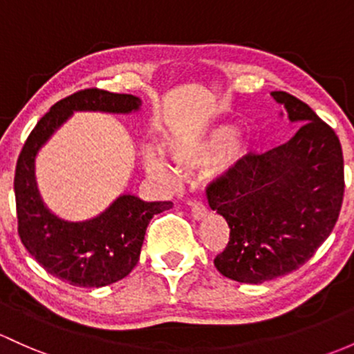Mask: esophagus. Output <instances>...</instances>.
Instances as JSON below:
<instances>
[{"mask_svg":"<svg viewBox=\"0 0 354 354\" xmlns=\"http://www.w3.org/2000/svg\"><path fill=\"white\" fill-rule=\"evenodd\" d=\"M192 215L195 221H202V218L207 217V208L203 203L200 202H193L192 203Z\"/></svg>","mask_w":354,"mask_h":354,"instance_id":"1","label":"esophagus"}]
</instances>
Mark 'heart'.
<instances>
[{"instance_id":"b5f03b06","label":"heart","mask_w":354,"mask_h":354,"mask_svg":"<svg viewBox=\"0 0 354 354\" xmlns=\"http://www.w3.org/2000/svg\"><path fill=\"white\" fill-rule=\"evenodd\" d=\"M171 159L174 165L183 169H195L205 166L212 159L217 157L214 166L215 174H227L236 169L251 152V142L245 136L234 133L232 125H215L208 129L202 136L189 140H173L167 146ZM144 167L149 176L162 181V183H174L176 173L169 162L159 152L149 151L144 156Z\"/></svg>"}]
</instances>
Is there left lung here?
Returning a JSON list of instances; mask_svg holds the SVG:
<instances>
[{"label": "left lung", "instance_id": "1", "mask_svg": "<svg viewBox=\"0 0 354 354\" xmlns=\"http://www.w3.org/2000/svg\"><path fill=\"white\" fill-rule=\"evenodd\" d=\"M280 117L299 125L288 142L252 154L208 188L212 210L230 239L214 265L239 283L258 285L299 270L329 237L344 195V165L334 130L285 91L271 93Z\"/></svg>", "mask_w": 354, "mask_h": 354}]
</instances>
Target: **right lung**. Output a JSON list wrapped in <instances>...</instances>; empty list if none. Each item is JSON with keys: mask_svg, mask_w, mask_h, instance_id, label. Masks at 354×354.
<instances>
[{"mask_svg": "<svg viewBox=\"0 0 354 354\" xmlns=\"http://www.w3.org/2000/svg\"><path fill=\"white\" fill-rule=\"evenodd\" d=\"M140 105L142 100L133 95L103 89L77 91L40 118L21 149L13 183L18 234L32 258L66 283L98 288L127 277L139 261L151 218L173 208V203L144 202L124 192L95 217L66 221L44 203L35 180L37 154L74 111L129 115L139 111Z\"/></svg>", "mask_w": 354, "mask_h": 354, "instance_id": "add662e5", "label": "right lung"}]
</instances>
